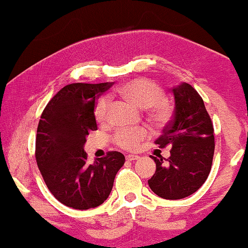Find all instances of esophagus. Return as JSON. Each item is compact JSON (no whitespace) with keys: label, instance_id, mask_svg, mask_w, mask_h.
I'll return each mask as SVG.
<instances>
[{"label":"esophagus","instance_id":"34e87169","mask_svg":"<svg viewBox=\"0 0 248 248\" xmlns=\"http://www.w3.org/2000/svg\"><path fill=\"white\" fill-rule=\"evenodd\" d=\"M138 158H139L138 155H131V154L126 155V160L127 161H136V160H138Z\"/></svg>","mask_w":248,"mask_h":248}]
</instances>
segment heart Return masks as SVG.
<instances>
[{"label": "heart", "mask_w": 248, "mask_h": 248, "mask_svg": "<svg viewBox=\"0 0 248 248\" xmlns=\"http://www.w3.org/2000/svg\"><path fill=\"white\" fill-rule=\"evenodd\" d=\"M116 93L123 99L130 101L139 108H147L149 121L156 127H164L172 118V105L166 99L163 88L148 78H134L121 85ZM96 122L101 125L109 122V102L106 97L96 101L94 109ZM148 137L146 127L121 129L114 134V141L121 148L133 151L139 143Z\"/></svg>", "instance_id": "1"}]
</instances>
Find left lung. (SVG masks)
Listing matches in <instances>:
<instances>
[{
  "label": "left lung",
  "mask_w": 248,
  "mask_h": 248,
  "mask_svg": "<svg viewBox=\"0 0 248 248\" xmlns=\"http://www.w3.org/2000/svg\"><path fill=\"white\" fill-rule=\"evenodd\" d=\"M175 115L155 143L160 148L171 146L170 157H151L156 171L148 180L158 197L178 200L193 194L208 178L212 169L215 138L212 119L202 97L187 82L173 88Z\"/></svg>",
  "instance_id": "obj_1"
}]
</instances>
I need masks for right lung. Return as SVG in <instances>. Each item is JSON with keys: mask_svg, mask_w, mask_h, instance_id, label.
<instances>
[{"mask_svg": "<svg viewBox=\"0 0 248 248\" xmlns=\"http://www.w3.org/2000/svg\"><path fill=\"white\" fill-rule=\"evenodd\" d=\"M111 82L64 86L42 111L35 138V160L46 185L61 203L86 210L109 197L125 157L119 152L88 163L86 137L97 130L94 109Z\"/></svg>", "mask_w": 248, "mask_h": 248, "instance_id": "add662e5", "label": "right lung"}]
</instances>
